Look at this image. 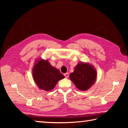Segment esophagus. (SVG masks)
Instances as JSON below:
<instances>
[{"instance_id":"1","label":"esophagus","mask_w":128,"mask_h":128,"mask_svg":"<svg viewBox=\"0 0 128 128\" xmlns=\"http://www.w3.org/2000/svg\"><path fill=\"white\" fill-rule=\"evenodd\" d=\"M64 76L66 77V78H68V77H69V73H65V74H64Z\"/></svg>"}]
</instances>
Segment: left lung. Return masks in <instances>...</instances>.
Segmentation results:
<instances>
[{"instance_id":"left-lung-1","label":"left lung","mask_w":128,"mask_h":128,"mask_svg":"<svg viewBox=\"0 0 128 128\" xmlns=\"http://www.w3.org/2000/svg\"><path fill=\"white\" fill-rule=\"evenodd\" d=\"M77 88L87 90L94 84L96 78L95 69L88 63L81 62L75 66L74 72L69 76Z\"/></svg>"}]
</instances>
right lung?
I'll list each match as a JSON object with an SVG mask.
<instances>
[{"instance_id": "add662e5", "label": "right lung", "mask_w": 128, "mask_h": 128, "mask_svg": "<svg viewBox=\"0 0 128 128\" xmlns=\"http://www.w3.org/2000/svg\"><path fill=\"white\" fill-rule=\"evenodd\" d=\"M34 82L40 89L50 91L55 88L59 80L65 77L59 70L51 66L48 60L36 61L33 69Z\"/></svg>"}]
</instances>
